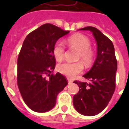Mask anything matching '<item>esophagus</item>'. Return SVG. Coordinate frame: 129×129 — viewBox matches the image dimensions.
Segmentation results:
<instances>
[{"instance_id": "34e87169", "label": "esophagus", "mask_w": 129, "mask_h": 129, "mask_svg": "<svg viewBox=\"0 0 129 129\" xmlns=\"http://www.w3.org/2000/svg\"><path fill=\"white\" fill-rule=\"evenodd\" d=\"M67 79H68V84H72V83L73 82V80H71V79H70L69 78H68Z\"/></svg>"}]
</instances>
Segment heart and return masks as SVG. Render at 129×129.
<instances>
[{"mask_svg": "<svg viewBox=\"0 0 129 129\" xmlns=\"http://www.w3.org/2000/svg\"><path fill=\"white\" fill-rule=\"evenodd\" d=\"M70 47L77 50L79 52L77 59H81L85 64H89L93 59V51L90 48V41L89 39L81 34H75L67 39ZM65 48L61 42H56L53 48V55L56 61H61L64 57ZM83 65L80 62L70 63L64 62L58 65L57 69L59 73L68 77H75L79 73L82 72Z\"/></svg>", "mask_w": 129, "mask_h": 129, "instance_id": "1", "label": "heart"}]
</instances>
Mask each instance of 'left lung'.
Instances as JSON below:
<instances>
[{
	"instance_id": "1",
	"label": "left lung",
	"mask_w": 129,
	"mask_h": 129,
	"mask_svg": "<svg viewBox=\"0 0 129 129\" xmlns=\"http://www.w3.org/2000/svg\"><path fill=\"white\" fill-rule=\"evenodd\" d=\"M97 42V56L90 70L84 75L90 83L75 81L79 91L73 97L76 111L86 116H94L107 106L115 89L117 63L115 48L111 40L94 27H86Z\"/></svg>"
}]
</instances>
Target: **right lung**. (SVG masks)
Instances as JSON below:
<instances>
[{
  "instance_id": "right-lung-1",
  "label": "right lung",
  "mask_w": 129,
  "mask_h": 129,
  "mask_svg": "<svg viewBox=\"0 0 129 129\" xmlns=\"http://www.w3.org/2000/svg\"><path fill=\"white\" fill-rule=\"evenodd\" d=\"M69 32L44 24L29 33L23 43L17 61V84L25 103L35 112L52 109L58 94L68 84L61 73H52L56 64L54 45Z\"/></svg>"
}]
</instances>
